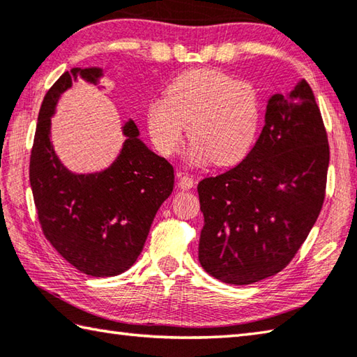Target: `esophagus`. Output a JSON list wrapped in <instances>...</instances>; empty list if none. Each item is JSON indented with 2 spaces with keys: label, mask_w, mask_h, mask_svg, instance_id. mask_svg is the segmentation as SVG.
<instances>
[{
  "label": "esophagus",
  "mask_w": 357,
  "mask_h": 357,
  "mask_svg": "<svg viewBox=\"0 0 357 357\" xmlns=\"http://www.w3.org/2000/svg\"><path fill=\"white\" fill-rule=\"evenodd\" d=\"M178 181H177V186L180 190H191L194 186V178L191 176H188V174H177Z\"/></svg>",
  "instance_id": "esophagus-1"
}]
</instances>
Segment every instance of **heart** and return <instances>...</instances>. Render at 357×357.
Listing matches in <instances>:
<instances>
[{
    "label": "heart",
    "mask_w": 357,
    "mask_h": 357,
    "mask_svg": "<svg viewBox=\"0 0 357 357\" xmlns=\"http://www.w3.org/2000/svg\"><path fill=\"white\" fill-rule=\"evenodd\" d=\"M259 121L257 86L213 68L178 74L166 86L165 98L146 107L147 133L161 155L171 157L180 149L188 126L192 165L238 163L250 152Z\"/></svg>",
    "instance_id": "obj_1"
}]
</instances>
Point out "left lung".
Returning <instances> with one entry per match:
<instances>
[{
  "instance_id": "obj_1",
  "label": "left lung",
  "mask_w": 357,
  "mask_h": 357,
  "mask_svg": "<svg viewBox=\"0 0 357 357\" xmlns=\"http://www.w3.org/2000/svg\"><path fill=\"white\" fill-rule=\"evenodd\" d=\"M329 144L305 79L267 102L266 124L247 157L199 183L204 228L199 261L228 284H252L292 261L325 200Z\"/></svg>"
}]
</instances>
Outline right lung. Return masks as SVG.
I'll return each instance as SVG.
<instances>
[{"label":"right lung","instance_id":"add662e5","mask_svg":"<svg viewBox=\"0 0 357 357\" xmlns=\"http://www.w3.org/2000/svg\"><path fill=\"white\" fill-rule=\"evenodd\" d=\"M100 68H73L54 84L40 107L29 163L33 204L45 238L85 275L113 277L139 257L152 220L171 196L174 167L138 138L130 119L118 158L105 171L73 174L52 149L51 116L63 91L79 79L98 84Z\"/></svg>","mask_w":357,"mask_h":357}]
</instances>
